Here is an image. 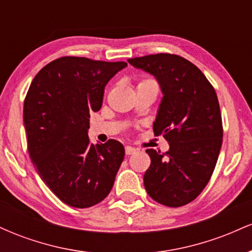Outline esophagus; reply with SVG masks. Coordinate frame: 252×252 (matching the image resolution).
Masks as SVG:
<instances>
[{"mask_svg": "<svg viewBox=\"0 0 252 252\" xmlns=\"http://www.w3.org/2000/svg\"><path fill=\"white\" fill-rule=\"evenodd\" d=\"M136 152H137V150H136L134 147H130V146L126 147V155H132V154H135Z\"/></svg>", "mask_w": 252, "mask_h": 252, "instance_id": "1", "label": "esophagus"}]
</instances>
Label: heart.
Listing matches in <instances>:
<instances>
[{
    "label": "heart",
    "instance_id": "b5f03b06",
    "mask_svg": "<svg viewBox=\"0 0 252 252\" xmlns=\"http://www.w3.org/2000/svg\"><path fill=\"white\" fill-rule=\"evenodd\" d=\"M149 82H152V80H144V82H142V83H149Z\"/></svg>",
    "mask_w": 252,
    "mask_h": 252
}]
</instances>
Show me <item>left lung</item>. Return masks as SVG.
Instances as JSON below:
<instances>
[{
  "mask_svg": "<svg viewBox=\"0 0 252 252\" xmlns=\"http://www.w3.org/2000/svg\"><path fill=\"white\" fill-rule=\"evenodd\" d=\"M128 62L153 74L163 94L153 129L168 141L169 150L163 154L146 150L150 167L144 173V187L164 206H184L205 189L220 152L222 123L217 94L204 73L182 57L158 53Z\"/></svg>",
  "mask_w": 252,
  "mask_h": 252,
  "instance_id": "left-lung-1",
  "label": "left lung"
}]
</instances>
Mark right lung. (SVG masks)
Instances as JSON below:
<instances>
[{"instance_id":"1","label":"right lung","mask_w":252,"mask_h":252,"mask_svg":"<svg viewBox=\"0 0 252 252\" xmlns=\"http://www.w3.org/2000/svg\"><path fill=\"white\" fill-rule=\"evenodd\" d=\"M126 63L63 57L34 77L24 104L32 162L66 205L86 209L105 199L124 158L116 140L90 143V114L102 108L104 89Z\"/></svg>"}]
</instances>
